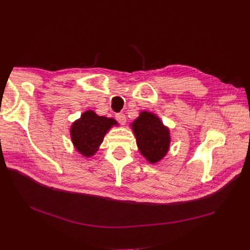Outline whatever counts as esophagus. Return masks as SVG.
<instances>
[{
  "instance_id": "esophagus-1",
  "label": "esophagus",
  "mask_w": 250,
  "mask_h": 250,
  "mask_svg": "<svg viewBox=\"0 0 250 250\" xmlns=\"http://www.w3.org/2000/svg\"><path fill=\"white\" fill-rule=\"evenodd\" d=\"M115 118L117 119V121H118L120 125L125 124V115L124 113H117L115 115Z\"/></svg>"
}]
</instances>
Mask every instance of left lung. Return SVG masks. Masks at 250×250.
I'll return each mask as SVG.
<instances>
[{
    "instance_id": "obj_1",
    "label": "left lung",
    "mask_w": 250,
    "mask_h": 250,
    "mask_svg": "<svg viewBox=\"0 0 250 250\" xmlns=\"http://www.w3.org/2000/svg\"><path fill=\"white\" fill-rule=\"evenodd\" d=\"M132 126L139 149L148 161L156 163L167 155L169 133L158 117L148 111H143Z\"/></svg>"
}]
</instances>
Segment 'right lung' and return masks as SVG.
<instances>
[{"label":"right lung","instance_id":"right-lung-1","mask_svg":"<svg viewBox=\"0 0 250 250\" xmlns=\"http://www.w3.org/2000/svg\"><path fill=\"white\" fill-rule=\"evenodd\" d=\"M117 122L113 118L98 116L92 110L83 113L81 119L74 122L71 136L74 146L84 157H91L104 140V135Z\"/></svg>","mask_w":250,"mask_h":250}]
</instances>
